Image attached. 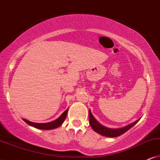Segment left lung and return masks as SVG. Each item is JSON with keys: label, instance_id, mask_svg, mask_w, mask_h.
I'll return each instance as SVG.
<instances>
[{"label": "left lung", "instance_id": "obj_1", "mask_svg": "<svg viewBox=\"0 0 160 160\" xmlns=\"http://www.w3.org/2000/svg\"><path fill=\"white\" fill-rule=\"evenodd\" d=\"M140 118L138 119L136 121L129 124L128 126H126L123 128H107V127L102 125L101 123H99L98 121L96 120V118L94 117L92 113H91L90 109L89 110V122L92 128L94 131L97 133L103 135V136L109 137V138H115L118 137L119 135L123 134L124 132H126L127 131L132 128V126H134L136 124Z\"/></svg>", "mask_w": 160, "mask_h": 160}]
</instances>
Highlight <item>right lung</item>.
Returning <instances> with one entry per match:
<instances>
[{"label":"right lung","mask_w":160,"mask_h":160,"mask_svg":"<svg viewBox=\"0 0 160 160\" xmlns=\"http://www.w3.org/2000/svg\"><path fill=\"white\" fill-rule=\"evenodd\" d=\"M68 108L65 111V112L62 113V114L59 116V117L56 119L55 121H51V122L48 123H34L32 122V121H29L27 120L25 118H22L23 121L27 123L28 125L33 126L34 128H38V129H42V130H51V129H55L58 127L62 125V123H63L65 119L66 118L67 113H68Z\"/></svg>","instance_id":"right-lung-1"}]
</instances>
